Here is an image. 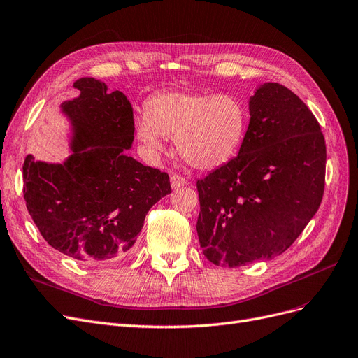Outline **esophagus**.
I'll use <instances>...</instances> for the list:
<instances>
[{"label": "esophagus", "mask_w": 358, "mask_h": 358, "mask_svg": "<svg viewBox=\"0 0 358 358\" xmlns=\"http://www.w3.org/2000/svg\"><path fill=\"white\" fill-rule=\"evenodd\" d=\"M186 184H187V181H186V178H184V177H181L178 174L171 176V186H172V189L182 187V186H186Z\"/></svg>", "instance_id": "obj_1"}]
</instances>
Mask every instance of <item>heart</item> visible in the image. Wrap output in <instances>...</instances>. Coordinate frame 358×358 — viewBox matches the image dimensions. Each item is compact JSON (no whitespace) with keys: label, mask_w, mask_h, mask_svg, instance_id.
<instances>
[{"label":"heart","mask_w":358,"mask_h":358,"mask_svg":"<svg viewBox=\"0 0 358 358\" xmlns=\"http://www.w3.org/2000/svg\"><path fill=\"white\" fill-rule=\"evenodd\" d=\"M145 116L136 121L137 138L152 155L165 152L176 138L177 152L202 171L229 164L241 150L248 129V108L233 94L162 91L145 101Z\"/></svg>","instance_id":"1"}]
</instances>
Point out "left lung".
Returning <instances> with one entry per match:
<instances>
[{
    "label": "left lung",
    "instance_id": "left-lung-1",
    "mask_svg": "<svg viewBox=\"0 0 358 358\" xmlns=\"http://www.w3.org/2000/svg\"><path fill=\"white\" fill-rule=\"evenodd\" d=\"M249 115L239 155L197 180L201 248L229 268L283 254L324 192V137L306 103L266 83L249 99Z\"/></svg>",
    "mask_w": 358,
    "mask_h": 358
}]
</instances>
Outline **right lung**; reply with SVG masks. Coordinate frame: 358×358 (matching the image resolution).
<instances>
[{
	"instance_id": "obj_1",
	"label": "right lung",
	"mask_w": 358,
	"mask_h": 358,
	"mask_svg": "<svg viewBox=\"0 0 358 358\" xmlns=\"http://www.w3.org/2000/svg\"><path fill=\"white\" fill-rule=\"evenodd\" d=\"M79 96L60 104L71 127L62 164H23V196L39 233L59 252L87 264L117 261L136 248L149 209L171 193L169 177L127 155L134 116L124 92L76 79Z\"/></svg>"
}]
</instances>
